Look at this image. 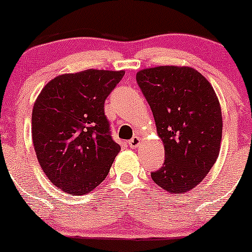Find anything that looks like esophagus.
Here are the masks:
<instances>
[{"instance_id":"obj_1","label":"esophagus","mask_w":252,"mask_h":252,"mask_svg":"<svg viewBox=\"0 0 252 252\" xmlns=\"http://www.w3.org/2000/svg\"><path fill=\"white\" fill-rule=\"evenodd\" d=\"M140 144H141V137H140V136H134V137H132L131 140L129 141V146L131 147V148H137Z\"/></svg>"}]
</instances>
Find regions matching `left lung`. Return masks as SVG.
Segmentation results:
<instances>
[{"instance_id":"left-lung-1","label":"left lung","mask_w":252,"mask_h":252,"mask_svg":"<svg viewBox=\"0 0 252 252\" xmlns=\"http://www.w3.org/2000/svg\"><path fill=\"white\" fill-rule=\"evenodd\" d=\"M164 144V162L153 172L174 194L194 189L218 158L222 118L219 100L201 73L186 66H158L136 74Z\"/></svg>"}]
</instances>
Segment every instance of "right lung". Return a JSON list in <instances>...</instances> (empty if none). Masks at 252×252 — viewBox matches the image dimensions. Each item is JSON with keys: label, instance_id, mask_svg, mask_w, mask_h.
Segmentation results:
<instances>
[{"label": "right lung", "instance_id": "add662e5", "mask_svg": "<svg viewBox=\"0 0 252 252\" xmlns=\"http://www.w3.org/2000/svg\"><path fill=\"white\" fill-rule=\"evenodd\" d=\"M124 73L91 68L62 74L34 103L32 137L37 161L54 186L68 194L96 189L120 152L104 103Z\"/></svg>", "mask_w": 252, "mask_h": 252}]
</instances>
